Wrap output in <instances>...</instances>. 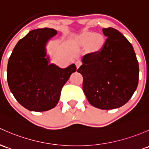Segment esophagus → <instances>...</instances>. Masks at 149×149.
Wrapping results in <instances>:
<instances>
[{"label":"esophagus","mask_w":149,"mask_h":149,"mask_svg":"<svg viewBox=\"0 0 149 149\" xmlns=\"http://www.w3.org/2000/svg\"><path fill=\"white\" fill-rule=\"evenodd\" d=\"M81 62L80 61H76V67H77V68H79L80 66H81Z\"/></svg>","instance_id":"1"}]
</instances>
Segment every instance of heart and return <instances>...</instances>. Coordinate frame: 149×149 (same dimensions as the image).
I'll return each instance as SVG.
<instances>
[{"instance_id":"b5f03b06","label":"heart","mask_w":149,"mask_h":149,"mask_svg":"<svg viewBox=\"0 0 149 149\" xmlns=\"http://www.w3.org/2000/svg\"><path fill=\"white\" fill-rule=\"evenodd\" d=\"M104 37L102 34L92 32H87L82 34L81 36V41L83 44L87 45L89 43V46L93 51H96L102 48L104 43Z\"/></svg>"}]
</instances>
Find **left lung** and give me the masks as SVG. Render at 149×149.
<instances>
[{"label":"left lung","mask_w":149,"mask_h":149,"mask_svg":"<svg viewBox=\"0 0 149 149\" xmlns=\"http://www.w3.org/2000/svg\"><path fill=\"white\" fill-rule=\"evenodd\" d=\"M107 36L100 51L83 58L77 70L83 90L93 106L103 110L119 108L129 101L139 84V67L134 48L118 30L103 29Z\"/></svg>","instance_id":"obj_1"}]
</instances>
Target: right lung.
I'll return each mask as SVG.
<instances>
[{
    "instance_id": "add662e5",
    "label": "right lung",
    "mask_w": 149,
    "mask_h": 149,
    "mask_svg": "<svg viewBox=\"0 0 149 149\" xmlns=\"http://www.w3.org/2000/svg\"><path fill=\"white\" fill-rule=\"evenodd\" d=\"M57 34L52 29L30 31L14 48L8 63L7 80L18 102L32 111H46L57 105L61 89L70 75L76 71L75 64L61 68L49 64L46 56L48 40Z\"/></svg>"
}]
</instances>
